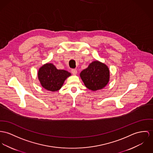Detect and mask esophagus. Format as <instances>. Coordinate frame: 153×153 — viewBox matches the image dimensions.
I'll list each match as a JSON object with an SVG mask.
<instances>
[{
  "label": "esophagus",
  "mask_w": 153,
  "mask_h": 153,
  "mask_svg": "<svg viewBox=\"0 0 153 153\" xmlns=\"http://www.w3.org/2000/svg\"><path fill=\"white\" fill-rule=\"evenodd\" d=\"M71 71L72 74H74V75H76V74H77V71L76 69H71Z\"/></svg>",
  "instance_id": "1"
}]
</instances>
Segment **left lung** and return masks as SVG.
Here are the masks:
<instances>
[{
    "mask_svg": "<svg viewBox=\"0 0 153 153\" xmlns=\"http://www.w3.org/2000/svg\"><path fill=\"white\" fill-rule=\"evenodd\" d=\"M85 87L92 91L101 90L109 80V70L108 66L98 60L93 61L87 68L80 74Z\"/></svg>",
    "mask_w": 153,
    "mask_h": 153,
    "instance_id": "left-lung-1",
    "label": "left lung"
}]
</instances>
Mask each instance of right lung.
Listing matches in <instances>:
<instances>
[{"mask_svg":"<svg viewBox=\"0 0 153 153\" xmlns=\"http://www.w3.org/2000/svg\"><path fill=\"white\" fill-rule=\"evenodd\" d=\"M71 75L65 70H59L52 63H46L38 72V80L43 88L51 91H57L61 88L65 80Z\"/></svg>","mask_w":153,"mask_h":153,"instance_id":"add662e5","label":"right lung"}]
</instances>
